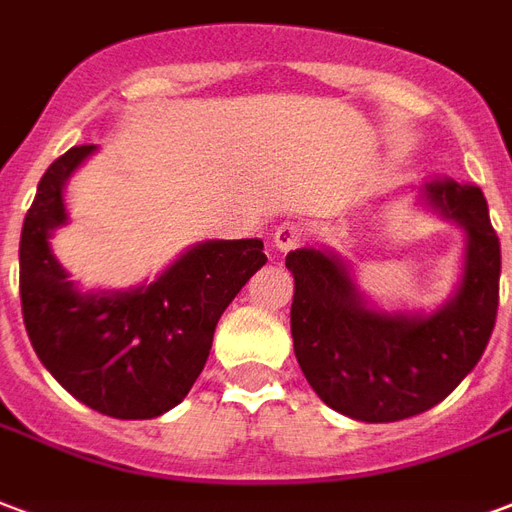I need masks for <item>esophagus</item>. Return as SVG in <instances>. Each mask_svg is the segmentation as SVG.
Segmentation results:
<instances>
[{
    "instance_id": "34e87169",
    "label": "esophagus",
    "mask_w": 512,
    "mask_h": 512,
    "mask_svg": "<svg viewBox=\"0 0 512 512\" xmlns=\"http://www.w3.org/2000/svg\"><path fill=\"white\" fill-rule=\"evenodd\" d=\"M301 238H304V227L298 225V222H282V225H276L274 246L279 252L295 249V246L301 244Z\"/></svg>"
}]
</instances>
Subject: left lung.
Returning a JSON list of instances; mask_svg holds the SVG:
<instances>
[{
    "instance_id": "obj_1",
    "label": "left lung",
    "mask_w": 512,
    "mask_h": 512,
    "mask_svg": "<svg viewBox=\"0 0 512 512\" xmlns=\"http://www.w3.org/2000/svg\"><path fill=\"white\" fill-rule=\"evenodd\" d=\"M420 206L464 230L456 290L431 312H388L355 285L352 266L325 246L285 260L295 279L290 331L314 393L352 420L393 423L453 393L486 350L499 306V238L475 184L429 179Z\"/></svg>"
}]
</instances>
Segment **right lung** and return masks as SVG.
<instances>
[{
  "mask_svg": "<svg viewBox=\"0 0 512 512\" xmlns=\"http://www.w3.org/2000/svg\"><path fill=\"white\" fill-rule=\"evenodd\" d=\"M97 146H73L45 170L21 230V309L37 358L64 391L119 420L160 418L203 372L214 328L266 266L260 238L187 246L154 282L81 290L51 238L70 222L64 187Z\"/></svg>",
  "mask_w": 512,
  "mask_h": 512,
  "instance_id": "right-lung-1",
  "label": "right lung"
}]
</instances>
